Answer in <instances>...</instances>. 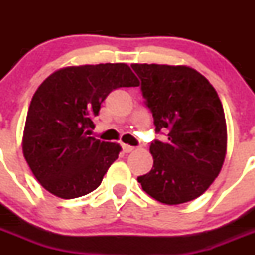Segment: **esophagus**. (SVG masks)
Here are the masks:
<instances>
[{"label":"esophagus","mask_w":255,"mask_h":255,"mask_svg":"<svg viewBox=\"0 0 255 255\" xmlns=\"http://www.w3.org/2000/svg\"><path fill=\"white\" fill-rule=\"evenodd\" d=\"M121 147H123V150H124V152H125V153H131L132 150L135 149L134 147H131V145H128V144H123Z\"/></svg>","instance_id":"obj_1"}]
</instances>
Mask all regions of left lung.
I'll use <instances>...</instances> for the list:
<instances>
[{"mask_svg":"<svg viewBox=\"0 0 255 255\" xmlns=\"http://www.w3.org/2000/svg\"><path fill=\"white\" fill-rule=\"evenodd\" d=\"M140 78L155 132L167 140L150 144L153 167L138 177L143 190L164 204L200 197L218 176L227 148L222 103L211 83L189 66L132 64Z\"/></svg>","mask_w":255,"mask_h":255,"instance_id":"1","label":"left lung"}]
</instances>
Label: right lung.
Segmentation results:
<instances>
[{"instance_id":"right-lung-1","label":"right lung","mask_w":255,"mask_h":255,"mask_svg":"<svg viewBox=\"0 0 255 255\" xmlns=\"http://www.w3.org/2000/svg\"><path fill=\"white\" fill-rule=\"evenodd\" d=\"M126 64L60 69L38 87L26 116L22 153L39 184L62 199L96 190L121 147L88 136L114 89L138 87Z\"/></svg>"}]
</instances>
